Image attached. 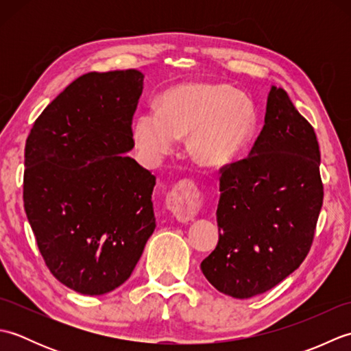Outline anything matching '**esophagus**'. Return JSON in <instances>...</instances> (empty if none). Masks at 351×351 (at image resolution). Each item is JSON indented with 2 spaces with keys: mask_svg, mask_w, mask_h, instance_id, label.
Segmentation results:
<instances>
[{
  "mask_svg": "<svg viewBox=\"0 0 351 351\" xmlns=\"http://www.w3.org/2000/svg\"><path fill=\"white\" fill-rule=\"evenodd\" d=\"M200 205H202L200 193L190 182L178 184L166 199L167 210L180 221L191 220L200 210Z\"/></svg>",
  "mask_w": 351,
  "mask_h": 351,
  "instance_id": "obj_1",
  "label": "esophagus"
}]
</instances>
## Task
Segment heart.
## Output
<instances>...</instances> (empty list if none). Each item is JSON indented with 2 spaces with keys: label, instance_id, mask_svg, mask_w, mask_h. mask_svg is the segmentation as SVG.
Instances as JSON below:
<instances>
[{
  "label": "heart",
  "instance_id": "obj_1",
  "mask_svg": "<svg viewBox=\"0 0 351 351\" xmlns=\"http://www.w3.org/2000/svg\"><path fill=\"white\" fill-rule=\"evenodd\" d=\"M256 130V111L247 96L225 84H182L164 92L158 110L141 111L132 137L146 158L158 160L187 136L199 164L220 167L235 160Z\"/></svg>",
  "mask_w": 351,
  "mask_h": 351
}]
</instances>
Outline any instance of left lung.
<instances>
[{
  "instance_id": "left-lung-1",
  "label": "left lung",
  "mask_w": 351,
  "mask_h": 351,
  "mask_svg": "<svg viewBox=\"0 0 351 351\" xmlns=\"http://www.w3.org/2000/svg\"><path fill=\"white\" fill-rule=\"evenodd\" d=\"M323 196L315 131L273 86L249 156L220 169L219 243L200 264L208 282L250 299L288 278L311 249Z\"/></svg>"
}]
</instances>
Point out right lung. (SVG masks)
I'll list each match as a JSON object with an SVG mask.
<instances>
[{"label": "right lung", "mask_w": 351, "mask_h": 351, "mask_svg": "<svg viewBox=\"0 0 351 351\" xmlns=\"http://www.w3.org/2000/svg\"><path fill=\"white\" fill-rule=\"evenodd\" d=\"M145 75L77 78L36 119L25 145L24 208L63 285L101 295L130 278L155 229V176L126 155Z\"/></svg>", "instance_id": "add662e5"}]
</instances>
